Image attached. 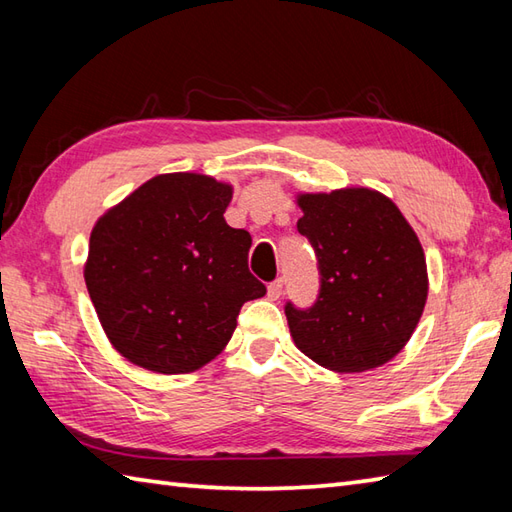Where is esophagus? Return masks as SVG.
<instances>
[{"instance_id": "1", "label": "esophagus", "mask_w": 512, "mask_h": 512, "mask_svg": "<svg viewBox=\"0 0 512 512\" xmlns=\"http://www.w3.org/2000/svg\"><path fill=\"white\" fill-rule=\"evenodd\" d=\"M281 292H284V279H277V281H273V284L268 286V299L277 301L281 297Z\"/></svg>"}]
</instances>
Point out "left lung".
<instances>
[{"mask_svg": "<svg viewBox=\"0 0 512 512\" xmlns=\"http://www.w3.org/2000/svg\"><path fill=\"white\" fill-rule=\"evenodd\" d=\"M297 231L317 255L319 295L286 303L299 350L334 372H365L394 358L427 301V262L413 228L385 195L343 189L299 195Z\"/></svg>", "mask_w": 512, "mask_h": 512, "instance_id": "obj_1", "label": "left lung"}]
</instances>
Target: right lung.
Listing matches in <instances>:
<instances>
[{
    "mask_svg": "<svg viewBox=\"0 0 512 512\" xmlns=\"http://www.w3.org/2000/svg\"><path fill=\"white\" fill-rule=\"evenodd\" d=\"M231 195L200 173H167L96 222L85 286L127 361L158 374L200 369L231 341L244 303L266 295L248 270V231L224 220Z\"/></svg>",
    "mask_w": 512,
    "mask_h": 512,
    "instance_id": "right-lung-1",
    "label": "right lung"
}]
</instances>
